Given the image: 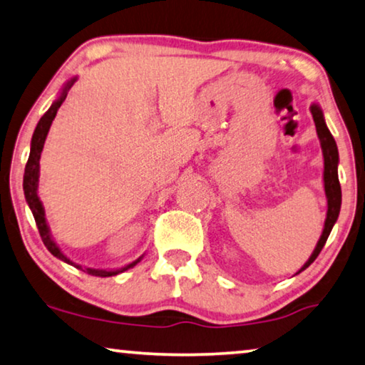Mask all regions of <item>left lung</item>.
Here are the masks:
<instances>
[{
  "label": "left lung",
  "mask_w": 365,
  "mask_h": 365,
  "mask_svg": "<svg viewBox=\"0 0 365 365\" xmlns=\"http://www.w3.org/2000/svg\"><path fill=\"white\" fill-rule=\"evenodd\" d=\"M309 110H312L314 126H317V134H318L319 144H322V150H323V159H324L323 185H324L326 200H328V211H326L324 227H323L322 236H319L318 242H317V247H314L313 254L309 255V259L303 264V267L298 270L297 274H300V272L309 267V265L313 264V260L318 257V254L322 252V249L324 247L326 241H328L329 232H331V230H333L334 222L338 221V216L341 211V185H339V178H338V165H339L338 145H336L333 134L329 133L328 126H326L322 106H319L318 103H313V105L309 106Z\"/></svg>",
  "instance_id": "left-lung-1"
}]
</instances>
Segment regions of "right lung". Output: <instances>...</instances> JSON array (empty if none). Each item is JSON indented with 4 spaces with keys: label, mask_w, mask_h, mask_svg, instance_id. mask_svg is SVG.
<instances>
[{
    "label": "right lung",
    "mask_w": 365,
    "mask_h": 365,
    "mask_svg": "<svg viewBox=\"0 0 365 365\" xmlns=\"http://www.w3.org/2000/svg\"><path fill=\"white\" fill-rule=\"evenodd\" d=\"M77 78L78 77L70 78L67 83L63 85V88L61 90V93H58L57 100L52 103L51 108H48L46 114H43V116L39 119V123H37V126L34 129V134H32V139H31L29 159H27V164H26V168H24V180H23L24 197H26L27 205H29V208L32 211V216H34V220H36L37 230H39V235L42 237L43 246L48 249V252H51L52 255H56L57 259L63 260V262L73 265V267L83 270L90 275L113 277V275L121 274V272L128 270V269H133L135 264L140 262V259H143L144 255H140V257L133 260L130 264L124 265V267H119V269H91V267H81L80 264H75L73 260H70L67 255H65L61 251V247H58L57 242L53 241L51 227H48L47 220H46V210H43L42 201L39 198V195H37V188H39V175H41V173H39V170H41L39 160H41V154H42V149H43V143H46L48 129H51V126H52V121H53V118H56L58 108H61V105L65 101L68 90L72 88L75 81H77Z\"/></svg>",
    "instance_id": "add662e5"
}]
</instances>
